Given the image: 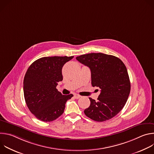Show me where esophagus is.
<instances>
[{
	"label": "esophagus",
	"instance_id": "obj_1",
	"mask_svg": "<svg viewBox=\"0 0 154 154\" xmlns=\"http://www.w3.org/2000/svg\"><path fill=\"white\" fill-rule=\"evenodd\" d=\"M80 97H81V96H80V95L77 94H74V97H75L76 99H79Z\"/></svg>",
	"mask_w": 154,
	"mask_h": 154
}]
</instances>
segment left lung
Returning <instances> with one entry per match:
<instances>
[{"label": "left lung", "mask_w": 154, "mask_h": 154, "mask_svg": "<svg viewBox=\"0 0 154 154\" xmlns=\"http://www.w3.org/2000/svg\"><path fill=\"white\" fill-rule=\"evenodd\" d=\"M76 59L89 67L92 86L100 91L97 101L89 98L91 103L84 110L85 115L97 122L112 119L123 108L130 91L125 64L119 58L102 53L82 55Z\"/></svg>", "instance_id": "8db88e82"}]
</instances>
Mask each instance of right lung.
Returning a JSON list of instances; mask_svg holds the SVG:
<instances>
[{
	"label": "right lung",
	"mask_w": 154,
	"mask_h": 154,
	"mask_svg": "<svg viewBox=\"0 0 154 154\" xmlns=\"http://www.w3.org/2000/svg\"><path fill=\"white\" fill-rule=\"evenodd\" d=\"M71 57H46L35 61L24 79V95L29 110L44 122L55 120L64 112L65 104L73 94L63 95L57 90L63 80L62 68Z\"/></svg>",
	"instance_id": "add662e5"
}]
</instances>
